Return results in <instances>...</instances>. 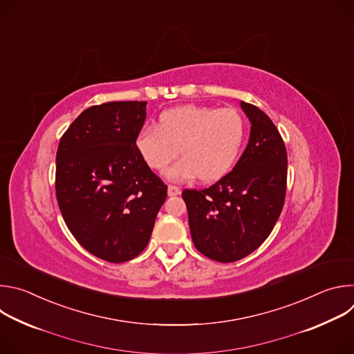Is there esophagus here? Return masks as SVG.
Segmentation results:
<instances>
[{
  "mask_svg": "<svg viewBox=\"0 0 354 354\" xmlns=\"http://www.w3.org/2000/svg\"><path fill=\"white\" fill-rule=\"evenodd\" d=\"M180 194V189L178 186H174V185H169L168 186V196L169 197H174V196H178Z\"/></svg>",
  "mask_w": 354,
  "mask_h": 354,
  "instance_id": "esophagus-1",
  "label": "esophagus"
}]
</instances>
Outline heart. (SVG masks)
I'll list each match as a JSON object with an SVG mask.
<instances>
[{"mask_svg": "<svg viewBox=\"0 0 354 354\" xmlns=\"http://www.w3.org/2000/svg\"><path fill=\"white\" fill-rule=\"evenodd\" d=\"M243 136L245 123L235 109L182 105L162 112L157 126L142 127L136 147L154 171L164 169L179 148L182 158L164 172L172 182L197 176L201 182H214L232 168Z\"/></svg>", "mask_w": 354, "mask_h": 354, "instance_id": "heart-1", "label": "heart"}]
</instances>
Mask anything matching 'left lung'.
I'll use <instances>...</instances> for the list:
<instances>
[{
  "mask_svg": "<svg viewBox=\"0 0 354 354\" xmlns=\"http://www.w3.org/2000/svg\"><path fill=\"white\" fill-rule=\"evenodd\" d=\"M241 109L250 133L234 169L209 189L182 193L196 249L221 263L239 261L265 242L286 197L287 153L279 130L255 105L241 100Z\"/></svg>",
  "mask_w": 354,
  "mask_h": 354,
  "instance_id": "obj_1",
  "label": "left lung"
}]
</instances>
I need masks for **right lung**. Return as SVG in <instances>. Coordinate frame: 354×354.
Wrapping results in <instances>:
<instances>
[{
  "instance_id": "add662e5",
  "label": "right lung",
  "mask_w": 354,
  "mask_h": 354,
  "mask_svg": "<svg viewBox=\"0 0 354 354\" xmlns=\"http://www.w3.org/2000/svg\"><path fill=\"white\" fill-rule=\"evenodd\" d=\"M147 102L85 109L63 134L56 196L63 218L89 254L112 263L140 255L167 198V185L138 154Z\"/></svg>"
}]
</instances>
